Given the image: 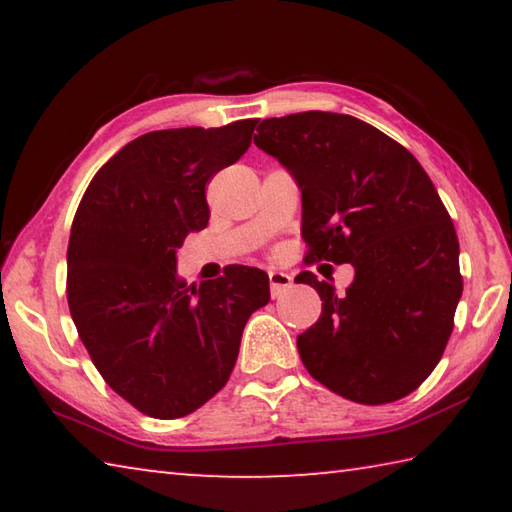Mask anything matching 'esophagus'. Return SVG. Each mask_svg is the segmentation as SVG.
I'll return each instance as SVG.
<instances>
[{
  "label": "esophagus",
  "instance_id": "esophagus-1",
  "mask_svg": "<svg viewBox=\"0 0 512 512\" xmlns=\"http://www.w3.org/2000/svg\"><path fill=\"white\" fill-rule=\"evenodd\" d=\"M268 282H271L273 298L280 296V293L287 291V289L291 287V284H293L291 275H289V273H282V271H268Z\"/></svg>",
  "mask_w": 512,
  "mask_h": 512
}]
</instances>
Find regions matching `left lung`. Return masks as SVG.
I'll list each match as a JSON object with an SVG mask.
<instances>
[{
	"instance_id": "left-lung-1",
	"label": "left lung",
	"mask_w": 512,
	"mask_h": 512,
	"mask_svg": "<svg viewBox=\"0 0 512 512\" xmlns=\"http://www.w3.org/2000/svg\"><path fill=\"white\" fill-rule=\"evenodd\" d=\"M255 144L296 178L309 262L354 266L343 296L314 273L296 277L323 300L298 336L302 363L345 400H402L438 366L463 293L454 223L427 171L339 112L264 119Z\"/></svg>"
}]
</instances>
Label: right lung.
Segmentation results:
<instances>
[{"label": "right lung", "instance_id": "right-lung-1", "mask_svg": "<svg viewBox=\"0 0 512 512\" xmlns=\"http://www.w3.org/2000/svg\"><path fill=\"white\" fill-rule=\"evenodd\" d=\"M257 119L169 128L128 142L85 189L67 246V302L106 384L151 418L214 397L244 327L271 300L268 275L235 266L187 287L176 248L210 221L205 185L248 151Z\"/></svg>", "mask_w": 512, "mask_h": 512}]
</instances>
